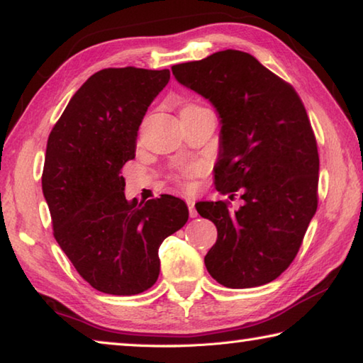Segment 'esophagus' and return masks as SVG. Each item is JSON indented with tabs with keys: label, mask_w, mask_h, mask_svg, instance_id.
<instances>
[{
	"label": "esophagus",
	"mask_w": 363,
	"mask_h": 363,
	"mask_svg": "<svg viewBox=\"0 0 363 363\" xmlns=\"http://www.w3.org/2000/svg\"><path fill=\"white\" fill-rule=\"evenodd\" d=\"M186 203H187V206H189L190 217L199 216V213H196V209H195V199H192V196H189V199H186Z\"/></svg>",
	"instance_id": "34e87169"
}]
</instances>
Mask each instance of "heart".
Instances as JSON below:
<instances>
[{"mask_svg": "<svg viewBox=\"0 0 363 363\" xmlns=\"http://www.w3.org/2000/svg\"><path fill=\"white\" fill-rule=\"evenodd\" d=\"M200 167L199 164H190V167L184 168L179 174H177V181H179L181 184H184V186H189L190 184V179H192L194 176H196L200 173Z\"/></svg>", "mask_w": 363, "mask_h": 363, "instance_id": "1", "label": "heart"}]
</instances>
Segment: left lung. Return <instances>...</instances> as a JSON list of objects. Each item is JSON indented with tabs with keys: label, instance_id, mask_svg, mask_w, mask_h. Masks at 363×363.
<instances>
[{
	"label": "left lung",
	"instance_id": "8db88e82",
	"mask_svg": "<svg viewBox=\"0 0 363 363\" xmlns=\"http://www.w3.org/2000/svg\"><path fill=\"white\" fill-rule=\"evenodd\" d=\"M176 81L211 101L220 117L216 189L245 204L200 201L217 241L208 273L230 289L268 284L286 272L318 209L319 154L306 109L291 84L241 50L174 65Z\"/></svg>",
	"mask_w": 363,
	"mask_h": 363
}]
</instances>
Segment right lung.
<instances>
[{
  "mask_svg": "<svg viewBox=\"0 0 363 363\" xmlns=\"http://www.w3.org/2000/svg\"><path fill=\"white\" fill-rule=\"evenodd\" d=\"M168 69L106 68L82 84L52 128L43 169L58 246L103 294L136 295L155 284L159 247L186 225L187 204L173 195L125 199L121 169L135 159L149 104Z\"/></svg>",
  "mask_w": 363,
  "mask_h": 363,
  "instance_id": "right-lung-1",
  "label": "right lung"
}]
</instances>
